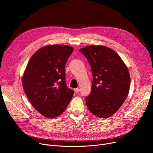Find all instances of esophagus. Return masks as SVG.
<instances>
[{"instance_id": "esophagus-1", "label": "esophagus", "mask_w": 153, "mask_h": 153, "mask_svg": "<svg viewBox=\"0 0 153 153\" xmlns=\"http://www.w3.org/2000/svg\"><path fill=\"white\" fill-rule=\"evenodd\" d=\"M74 91H75V93H78L79 92V88H75Z\"/></svg>"}]
</instances>
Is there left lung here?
Segmentation results:
<instances>
[{
    "mask_svg": "<svg viewBox=\"0 0 153 153\" xmlns=\"http://www.w3.org/2000/svg\"><path fill=\"white\" fill-rule=\"evenodd\" d=\"M90 64L93 76L91 92L86 97L88 109L101 119L110 117L120 108L128 95V68L113 49L91 45L80 49Z\"/></svg>",
    "mask_w": 153,
    "mask_h": 153,
    "instance_id": "8db88e82",
    "label": "left lung"
}]
</instances>
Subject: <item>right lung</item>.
<instances>
[{
    "label": "right lung",
    "mask_w": 153,
    "mask_h": 153,
    "mask_svg": "<svg viewBox=\"0 0 153 153\" xmlns=\"http://www.w3.org/2000/svg\"><path fill=\"white\" fill-rule=\"evenodd\" d=\"M74 49L67 45H48L30 59L22 77L24 91L35 109L52 119L66 109L74 95L65 83V64Z\"/></svg>",
    "instance_id": "right-lung-1"
}]
</instances>
